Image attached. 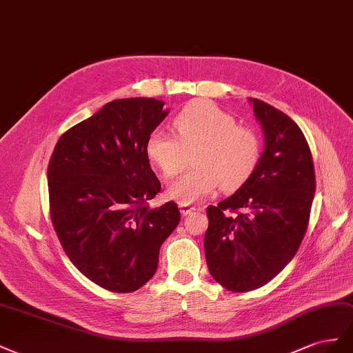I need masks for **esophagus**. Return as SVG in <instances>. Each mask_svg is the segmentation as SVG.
Here are the masks:
<instances>
[{
  "label": "esophagus",
  "instance_id": "34e87169",
  "mask_svg": "<svg viewBox=\"0 0 353 353\" xmlns=\"http://www.w3.org/2000/svg\"><path fill=\"white\" fill-rule=\"evenodd\" d=\"M179 208H180V213H182L183 216L190 214V213H192V211H195V210H196L195 207L189 205V204H183V203H180V204H179Z\"/></svg>",
  "mask_w": 353,
  "mask_h": 353
}]
</instances>
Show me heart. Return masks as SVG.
Listing matches in <instances>:
<instances>
[{
	"label": "heart",
	"instance_id": "obj_1",
	"mask_svg": "<svg viewBox=\"0 0 353 353\" xmlns=\"http://www.w3.org/2000/svg\"><path fill=\"white\" fill-rule=\"evenodd\" d=\"M176 136L155 128L149 133L145 152L164 177L174 176L192 150L194 167L183 171L168 188V195L190 204L230 190L253 173L260 158V142L250 128L236 125L235 118L208 100L188 103L173 121Z\"/></svg>",
	"mask_w": 353,
	"mask_h": 353
}]
</instances>
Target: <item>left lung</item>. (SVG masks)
<instances>
[{"label": "left lung", "instance_id": "left-lung-1", "mask_svg": "<svg viewBox=\"0 0 353 353\" xmlns=\"http://www.w3.org/2000/svg\"><path fill=\"white\" fill-rule=\"evenodd\" d=\"M248 100L265 149L236 192L207 208L204 238L211 276L236 293L268 284L296 256L315 195L314 161L299 125L266 102ZM226 209L243 211L229 216Z\"/></svg>", "mask_w": 353, "mask_h": 353}]
</instances>
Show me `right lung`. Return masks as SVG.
<instances>
[{
    "mask_svg": "<svg viewBox=\"0 0 353 353\" xmlns=\"http://www.w3.org/2000/svg\"><path fill=\"white\" fill-rule=\"evenodd\" d=\"M164 102L112 100L59 139L47 177L50 214L66 256L94 284L115 293L145 285L159 248L180 221L170 201L150 208L161 183L145 152L168 115Z\"/></svg>",
    "mask_w": 353,
    "mask_h": 353,
    "instance_id": "add662e5",
    "label": "right lung"
}]
</instances>
